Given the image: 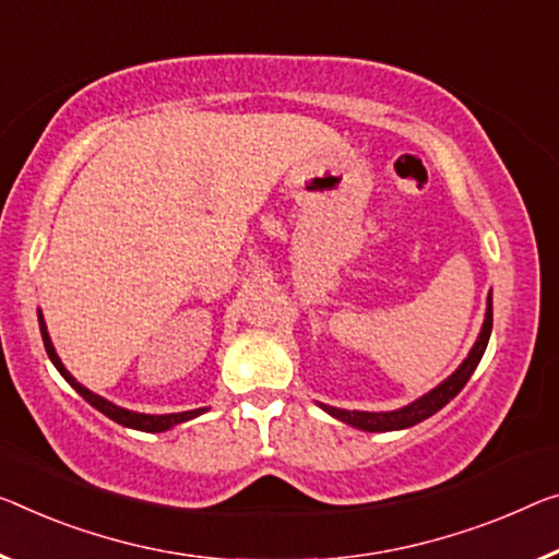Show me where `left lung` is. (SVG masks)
<instances>
[{
    "label": "left lung",
    "mask_w": 559,
    "mask_h": 559,
    "mask_svg": "<svg viewBox=\"0 0 559 559\" xmlns=\"http://www.w3.org/2000/svg\"><path fill=\"white\" fill-rule=\"evenodd\" d=\"M489 334H492V292L487 295V312H485V322L483 330H479V337L475 345H472L469 355L465 357L454 372L444 380L442 384H437L435 390H429L423 397L409 402L407 407L392 409V412H359V409H340V407H330V405H320L328 415L337 417L340 423L352 425L357 429H365V432H392V429H407L412 425L423 423V419L432 417L435 412H440L450 400H454L460 394V390L465 388L467 380L475 372L479 359H483Z\"/></svg>",
    "instance_id": "8db88e82"
}]
</instances>
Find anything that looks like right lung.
Masks as SVG:
<instances>
[{"mask_svg": "<svg viewBox=\"0 0 559 559\" xmlns=\"http://www.w3.org/2000/svg\"><path fill=\"white\" fill-rule=\"evenodd\" d=\"M37 317H39V330H41V340H45V349L47 355L51 359V365H55L59 369V374L64 377L67 382L72 384V388L82 394L84 400L90 402V405L94 409H99L102 415H107L109 419H115L117 425L122 427H132V429H142V432H165V429L175 427L179 423H187V419H194L200 417L202 412H207V407H200V409H187V412H171V415H142V412H132V409H124L115 405V402H109L105 397H99V394L90 392L84 384H80L74 380V377L67 372V367L62 365V359H59V355L55 352V345H51L49 340V332H47V324H45V317H41V312L37 309Z\"/></svg>", "mask_w": 559, "mask_h": 559, "instance_id": "obj_1", "label": "right lung"}]
</instances>
